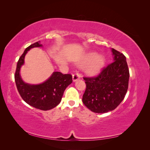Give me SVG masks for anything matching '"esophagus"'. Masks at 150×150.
I'll return each mask as SVG.
<instances>
[{"label":"esophagus","instance_id":"1","mask_svg":"<svg viewBox=\"0 0 150 150\" xmlns=\"http://www.w3.org/2000/svg\"><path fill=\"white\" fill-rule=\"evenodd\" d=\"M80 77H81V76L78 73V72H76V73L72 75V79H73V81H76L78 79H79L80 78Z\"/></svg>","mask_w":150,"mask_h":150}]
</instances>
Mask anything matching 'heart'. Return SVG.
Instances as JSON below:
<instances>
[{
	"label": "heart",
	"mask_w": 150,
	"mask_h": 150,
	"mask_svg": "<svg viewBox=\"0 0 150 150\" xmlns=\"http://www.w3.org/2000/svg\"><path fill=\"white\" fill-rule=\"evenodd\" d=\"M89 62L90 63L86 67V71L89 74H96L104 64V57L101 54L90 53L86 59V62Z\"/></svg>",
	"instance_id": "1"
}]
</instances>
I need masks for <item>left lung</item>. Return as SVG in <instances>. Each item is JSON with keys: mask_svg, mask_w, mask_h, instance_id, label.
<instances>
[{"mask_svg": "<svg viewBox=\"0 0 150 150\" xmlns=\"http://www.w3.org/2000/svg\"><path fill=\"white\" fill-rule=\"evenodd\" d=\"M114 61L93 77L84 76L86 88L83 102L94 112L114 110L123 100L128 88L129 72L123 54L112 49Z\"/></svg>", "mask_w": 150, "mask_h": 150, "instance_id": "left-lung-1", "label": "left lung"}]
</instances>
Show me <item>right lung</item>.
Wrapping results in <instances>:
<instances>
[{
    "label": "right lung",
    "mask_w": 150,
    "mask_h": 150,
    "mask_svg": "<svg viewBox=\"0 0 150 150\" xmlns=\"http://www.w3.org/2000/svg\"><path fill=\"white\" fill-rule=\"evenodd\" d=\"M42 46L40 41L27 47L17 62L14 75L15 82L22 99L30 106L40 110L47 111L60 103L66 88L72 82V75L54 72L51 78L38 85H30L23 82L19 74L20 68L24 62V57L29 49Z\"/></svg>",
    "instance_id": "add662e5"
}]
</instances>
